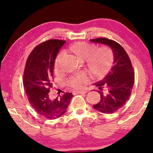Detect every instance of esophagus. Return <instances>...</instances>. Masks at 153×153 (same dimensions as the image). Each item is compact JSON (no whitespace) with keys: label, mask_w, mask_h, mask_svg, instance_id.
Returning a JSON list of instances; mask_svg holds the SVG:
<instances>
[{"label":"esophagus","mask_w":153,"mask_h":153,"mask_svg":"<svg viewBox=\"0 0 153 153\" xmlns=\"http://www.w3.org/2000/svg\"><path fill=\"white\" fill-rule=\"evenodd\" d=\"M74 93H78V94H85L87 93V91H76Z\"/></svg>","instance_id":"34e87169"}]
</instances>
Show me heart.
I'll use <instances>...</instances> for the list:
<instances>
[{"label": "heart", "mask_w": 153, "mask_h": 153, "mask_svg": "<svg viewBox=\"0 0 153 153\" xmlns=\"http://www.w3.org/2000/svg\"><path fill=\"white\" fill-rule=\"evenodd\" d=\"M70 50L80 59L85 60L89 72L96 78H102L107 74L114 65V52L108 47H103L97 49V47L95 45L79 42L71 45ZM62 57V52L56 56L54 62L56 71L58 70ZM88 79L86 74L80 73L70 77L67 83L73 88L79 89L88 81Z\"/></svg>", "instance_id": "obj_1"}]
</instances>
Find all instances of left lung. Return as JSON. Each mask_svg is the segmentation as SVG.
Segmentation results:
<instances>
[{
    "label": "left lung",
    "mask_w": 153,
    "mask_h": 153,
    "mask_svg": "<svg viewBox=\"0 0 153 153\" xmlns=\"http://www.w3.org/2000/svg\"><path fill=\"white\" fill-rule=\"evenodd\" d=\"M91 42L109 47L114 54V65L102 80L94 83L100 90V100L93 105L95 110L113 114L122 108L130 97L134 83V72L128 55L116 42L104 37L90 39Z\"/></svg>",
    "instance_id": "obj_1"
}]
</instances>
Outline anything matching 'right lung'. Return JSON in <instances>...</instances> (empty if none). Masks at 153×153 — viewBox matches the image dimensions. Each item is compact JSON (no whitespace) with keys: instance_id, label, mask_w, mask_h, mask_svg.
<instances>
[{"instance_id":"obj_1","label":"right lung","mask_w":153,"mask_h":153,"mask_svg":"<svg viewBox=\"0 0 153 153\" xmlns=\"http://www.w3.org/2000/svg\"><path fill=\"white\" fill-rule=\"evenodd\" d=\"M65 41L49 39L37 45L26 60L24 73V87L30 105L40 116L49 120L62 116L67 111L72 93H67L52 100L54 62Z\"/></svg>"}]
</instances>
